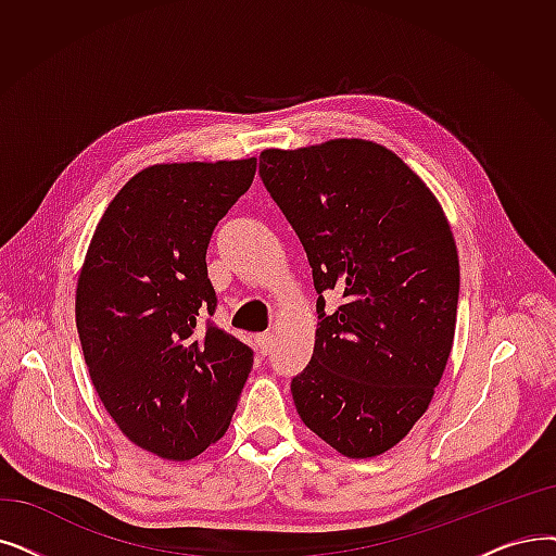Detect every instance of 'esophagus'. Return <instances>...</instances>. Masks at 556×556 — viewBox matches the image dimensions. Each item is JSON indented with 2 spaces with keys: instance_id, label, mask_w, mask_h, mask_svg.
<instances>
[{
  "instance_id": "esophagus-1",
  "label": "esophagus",
  "mask_w": 556,
  "mask_h": 556,
  "mask_svg": "<svg viewBox=\"0 0 556 556\" xmlns=\"http://www.w3.org/2000/svg\"><path fill=\"white\" fill-rule=\"evenodd\" d=\"M256 348L261 356H268L273 350V333H261L256 336Z\"/></svg>"
}]
</instances>
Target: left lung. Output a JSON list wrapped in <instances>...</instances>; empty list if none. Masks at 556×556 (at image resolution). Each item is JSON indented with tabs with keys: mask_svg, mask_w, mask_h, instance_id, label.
I'll use <instances>...</instances> for the list:
<instances>
[{
	"mask_svg": "<svg viewBox=\"0 0 556 556\" xmlns=\"http://www.w3.org/2000/svg\"><path fill=\"white\" fill-rule=\"evenodd\" d=\"M258 175L295 229L318 293L316 345L291 379L333 450L377 456L425 414L452 350L458 256L441 204L391 150L329 140L265 150ZM342 304L324 311V293Z\"/></svg>",
	"mask_w": 556,
	"mask_h": 556,
	"instance_id": "8db88e82",
	"label": "left lung"
}]
</instances>
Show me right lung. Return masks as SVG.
<instances>
[{
	"instance_id": "right-lung-1",
	"label": "right lung",
	"mask_w": 556,
	"mask_h": 556,
	"mask_svg": "<svg viewBox=\"0 0 556 556\" xmlns=\"http://www.w3.org/2000/svg\"><path fill=\"white\" fill-rule=\"evenodd\" d=\"M256 159L152 165L117 192L77 286V331L125 437L186 462L229 427L254 352L215 327L213 229L254 181Z\"/></svg>"
}]
</instances>
